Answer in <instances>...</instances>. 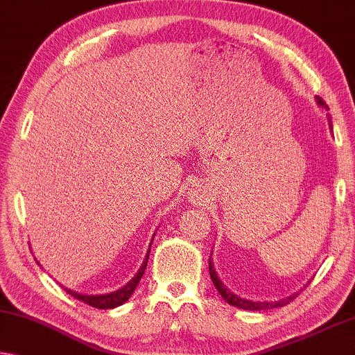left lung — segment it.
<instances>
[{"label":"left lung","mask_w":355,"mask_h":355,"mask_svg":"<svg viewBox=\"0 0 355 355\" xmlns=\"http://www.w3.org/2000/svg\"><path fill=\"white\" fill-rule=\"evenodd\" d=\"M318 103L320 106H325L322 98L318 96ZM325 109H329L325 106ZM209 275H211V279H212V284H214V287L219 291V293L222 295V298L225 300V302L228 304H233V306L236 308H241V309H248V311H265V309H271V308H279V306H286V304H288L291 302H293L295 300V297L298 295V293H295V295L292 297H287L284 300H279V302H250V300H246V298H241L238 295H234L233 292L228 291V288L222 284L219 277H217L214 268H212V263L209 260Z\"/></svg>","instance_id":"1"}]
</instances>
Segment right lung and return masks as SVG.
Wrapping results in <instances>:
<instances>
[{
	"instance_id": "add662e5",
	"label": "right lung",
	"mask_w": 355,
	"mask_h": 355,
	"mask_svg": "<svg viewBox=\"0 0 355 355\" xmlns=\"http://www.w3.org/2000/svg\"><path fill=\"white\" fill-rule=\"evenodd\" d=\"M150 252V249H149ZM147 259H149V254H147V257L144 260L143 266H141V270L138 271V275H136L132 281L128 282L127 286L121 291L117 292H112V293H107V295H83V293H78V292H73V291H68V288H64V291H68V293L71 297L78 298L79 302H84L87 304H90V306L98 308V309H109V308H116V306H121L122 303L127 302V300L132 297V293L135 292L136 286L139 284L141 277H143L144 271H146V265H147Z\"/></svg>"
}]
</instances>
